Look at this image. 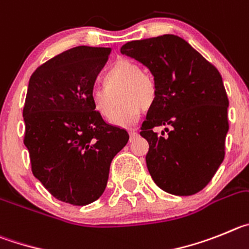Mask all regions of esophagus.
Returning <instances> with one entry per match:
<instances>
[{"label":"esophagus","mask_w":249,"mask_h":249,"mask_svg":"<svg viewBox=\"0 0 249 249\" xmlns=\"http://www.w3.org/2000/svg\"><path fill=\"white\" fill-rule=\"evenodd\" d=\"M129 134H130V140H133V139H135L136 136H138V133H136L135 129L129 130Z\"/></svg>","instance_id":"34e87169"}]
</instances>
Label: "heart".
I'll return each instance as SVG.
<instances>
[{
  "mask_svg": "<svg viewBox=\"0 0 249 249\" xmlns=\"http://www.w3.org/2000/svg\"><path fill=\"white\" fill-rule=\"evenodd\" d=\"M104 88L90 91L91 107L103 119L111 120L118 109L122 108L113 120L116 125H129L140 116L141 110L151 108L156 100V84L154 78L142 71L140 64L129 59H120L103 75Z\"/></svg>",
  "mask_w": 249,
  "mask_h": 249,
  "instance_id": "obj_1",
  "label": "heart"
}]
</instances>
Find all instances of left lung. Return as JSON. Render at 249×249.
I'll return each mask as SVG.
<instances>
[{"instance_id":"8db88e82","label":"left lung","mask_w":249,"mask_h":249,"mask_svg":"<svg viewBox=\"0 0 249 249\" xmlns=\"http://www.w3.org/2000/svg\"><path fill=\"white\" fill-rule=\"evenodd\" d=\"M120 52L149 68L156 100L141 125L146 165L163 191L190 196L205 189L225 159L228 98L216 67L185 39L163 35L127 42ZM167 126L161 135L153 130Z\"/></svg>"}]
</instances>
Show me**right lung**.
Returning <instances> with one entry per match:
<instances>
[{
	"mask_svg": "<svg viewBox=\"0 0 249 249\" xmlns=\"http://www.w3.org/2000/svg\"><path fill=\"white\" fill-rule=\"evenodd\" d=\"M110 48L79 46L31 75L23 108L24 145L35 178L57 200L74 206L104 192L111 160L129 134L94 110L90 91Z\"/></svg>",
	"mask_w": 249,
	"mask_h": 249,
	"instance_id": "1",
	"label": "right lung"
}]
</instances>
